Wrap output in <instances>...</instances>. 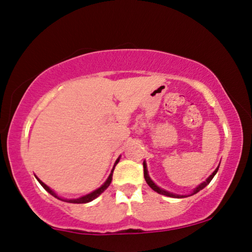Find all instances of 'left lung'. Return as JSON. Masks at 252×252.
Wrapping results in <instances>:
<instances>
[{
  "mask_svg": "<svg viewBox=\"0 0 252 252\" xmlns=\"http://www.w3.org/2000/svg\"><path fill=\"white\" fill-rule=\"evenodd\" d=\"M218 170H219V166H218L217 169L214 170V172H213V174H212V175L210 176V177H208L207 179H206V181H205L204 183H201L200 185H198L197 188L194 189L193 192H192V193H191L190 195H192V194H195V193H197V192H199V191H200V190H202V189H204L206 185H207V184H210V182L212 181V179H213V177H214V176H215V174H217V172H218ZM143 175H145V179H146L147 184H148V185L150 186V188H152L153 190H154L155 192H158V193H159V194H163V195H166V197H172V198H184V197H186V195L174 194V193H171V192H169V191H165V190H163V189L158 188V186L156 185L155 183L152 181V179H150L149 175H148V171H147V165H146V163H143Z\"/></svg>",
  "mask_w": 252,
  "mask_h": 252,
  "instance_id": "1",
  "label": "left lung"
}]
</instances>
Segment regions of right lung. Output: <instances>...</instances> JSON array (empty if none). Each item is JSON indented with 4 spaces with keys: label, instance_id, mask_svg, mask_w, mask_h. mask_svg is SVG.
<instances>
[{
    "label": "right lung",
    "instance_id": "obj_1",
    "mask_svg": "<svg viewBox=\"0 0 252 252\" xmlns=\"http://www.w3.org/2000/svg\"><path fill=\"white\" fill-rule=\"evenodd\" d=\"M119 162V158L117 159L116 161V163H114V166L117 165V163ZM113 170H114V168L112 169V171H111V174H110V176H109V178L106 179V182L104 183V184L100 186L99 189H97V190H94V192H91V193H89V194H87V195H83V197H81V198H77V199H66V200H64V199H61V198H59L57 194H55V192L54 191H52L50 188H48V186L46 185V184H44V183H42L40 179H38V182L40 183L41 184V186L42 188L45 189V190H46L48 193H51L52 195H53V197H55V198H58V199H60V200H63V201H67V202H71V204H86V202H89V201H93L94 199H96L98 195L99 194H102L104 191L106 190L107 188H109L110 186V184H111V181H112V175H113Z\"/></svg>",
    "mask_w": 252,
    "mask_h": 252
}]
</instances>
